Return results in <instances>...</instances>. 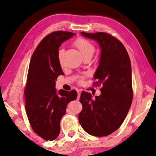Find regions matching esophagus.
Listing matches in <instances>:
<instances>
[{"label": "esophagus", "mask_w": 156, "mask_h": 156, "mask_svg": "<svg viewBox=\"0 0 156 156\" xmlns=\"http://www.w3.org/2000/svg\"><path fill=\"white\" fill-rule=\"evenodd\" d=\"M77 92H78V99H79L80 97V93H81V91H80V90H77Z\"/></svg>", "instance_id": "1"}]
</instances>
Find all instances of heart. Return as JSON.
I'll return each instance as SVG.
<instances>
[{"label": "heart", "mask_w": 156, "mask_h": 156, "mask_svg": "<svg viewBox=\"0 0 156 156\" xmlns=\"http://www.w3.org/2000/svg\"><path fill=\"white\" fill-rule=\"evenodd\" d=\"M75 46L78 48V49L80 51L81 53L82 56L86 57V56H92L94 52L95 48L94 45L89 42V41L86 40L83 38H78L75 41L74 43ZM62 54H63V50L60 49L59 51V60L60 63H62Z\"/></svg>", "instance_id": "heart-1"}]
</instances>
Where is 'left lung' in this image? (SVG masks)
Instances as JSON below:
<instances>
[{
  "label": "left lung",
  "instance_id": "1",
  "mask_svg": "<svg viewBox=\"0 0 156 156\" xmlns=\"http://www.w3.org/2000/svg\"><path fill=\"white\" fill-rule=\"evenodd\" d=\"M83 36L96 41L101 49L94 78L102 84L101 94L93 97L82 91L83 109L78 115L82 128L96 136L111 134L121 126L132 105V79L130 58L124 46L108 33H87Z\"/></svg>",
  "mask_w": 156,
  "mask_h": 156
}]
</instances>
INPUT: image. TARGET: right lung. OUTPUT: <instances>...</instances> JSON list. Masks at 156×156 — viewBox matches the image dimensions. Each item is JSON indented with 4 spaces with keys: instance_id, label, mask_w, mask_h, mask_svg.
<instances>
[{
    "instance_id": "add662e5",
    "label": "right lung",
    "mask_w": 156,
    "mask_h": 156,
    "mask_svg": "<svg viewBox=\"0 0 156 156\" xmlns=\"http://www.w3.org/2000/svg\"><path fill=\"white\" fill-rule=\"evenodd\" d=\"M75 33L56 31L41 41L32 56L24 89L25 109L32 129L45 140H54L60 132V121L67 105L77 98L76 90L55 89L56 80L64 75L59 48Z\"/></svg>"
}]
</instances>
